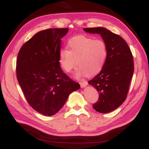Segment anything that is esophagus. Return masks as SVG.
Wrapping results in <instances>:
<instances>
[{"instance_id": "1", "label": "esophagus", "mask_w": 149, "mask_h": 149, "mask_svg": "<svg viewBox=\"0 0 149 149\" xmlns=\"http://www.w3.org/2000/svg\"><path fill=\"white\" fill-rule=\"evenodd\" d=\"M80 85H81V86L82 88H84L85 86H86L87 85H88V82L87 81H81V82H80Z\"/></svg>"}]
</instances>
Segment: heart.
Returning a JSON list of instances; mask_svg holds the SVG:
<instances>
[{
    "mask_svg": "<svg viewBox=\"0 0 149 149\" xmlns=\"http://www.w3.org/2000/svg\"><path fill=\"white\" fill-rule=\"evenodd\" d=\"M66 49L59 52V62L66 72L78 65L75 75L93 77L104 68L107 57V46L102 40H93L84 36L69 39Z\"/></svg>",
    "mask_w": 149,
    "mask_h": 149,
    "instance_id": "1",
    "label": "heart"
}]
</instances>
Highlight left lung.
Masks as SVG:
<instances>
[{"instance_id": "1", "label": "left lung", "mask_w": 149, "mask_h": 149, "mask_svg": "<svg viewBox=\"0 0 149 149\" xmlns=\"http://www.w3.org/2000/svg\"><path fill=\"white\" fill-rule=\"evenodd\" d=\"M84 31L100 34L107 46L105 65L88 83L99 94L97 102L93 104V108L101 113H109L126 99L134 72L133 56L125 41L106 28H84Z\"/></svg>"}]
</instances>
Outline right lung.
<instances>
[{
    "label": "right lung",
    "mask_w": 149,
    "mask_h": 149,
    "mask_svg": "<svg viewBox=\"0 0 149 149\" xmlns=\"http://www.w3.org/2000/svg\"><path fill=\"white\" fill-rule=\"evenodd\" d=\"M68 28L40 31L25 43L18 54L17 77L27 102L37 112L52 116L69 95L80 88L63 72L59 62L61 38Z\"/></svg>",
    "instance_id": "obj_1"
}]
</instances>
